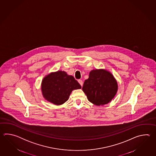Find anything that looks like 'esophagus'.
<instances>
[{
	"label": "esophagus",
	"mask_w": 156,
	"mask_h": 156,
	"mask_svg": "<svg viewBox=\"0 0 156 156\" xmlns=\"http://www.w3.org/2000/svg\"><path fill=\"white\" fill-rule=\"evenodd\" d=\"M78 82L80 84V85L81 86H83V80H78Z\"/></svg>",
	"instance_id": "obj_1"
}]
</instances>
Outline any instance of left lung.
Wrapping results in <instances>:
<instances>
[{
	"instance_id": "1",
	"label": "left lung",
	"mask_w": 156,
	"mask_h": 156,
	"mask_svg": "<svg viewBox=\"0 0 156 156\" xmlns=\"http://www.w3.org/2000/svg\"><path fill=\"white\" fill-rule=\"evenodd\" d=\"M83 91L90 102L97 106L104 105L113 99L118 90V84L113 75L104 70L90 71L83 85Z\"/></svg>"
}]
</instances>
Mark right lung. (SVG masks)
<instances>
[{"label":"right lung","instance_id":"right-lung-1","mask_svg":"<svg viewBox=\"0 0 156 156\" xmlns=\"http://www.w3.org/2000/svg\"><path fill=\"white\" fill-rule=\"evenodd\" d=\"M81 86L73 76L66 72L58 71L45 77L42 82L41 89L45 99L55 105L66 102L73 90L79 89Z\"/></svg>","mask_w":156,"mask_h":156}]
</instances>
